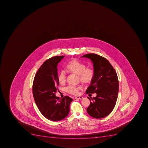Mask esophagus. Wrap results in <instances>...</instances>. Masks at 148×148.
I'll return each mask as SVG.
<instances>
[{
    "instance_id": "obj_1",
    "label": "esophagus",
    "mask_w": 148,
    "mask_h": 148,
    "mask_svg": "<svg viewBox=\"0 0 148 148\" xmlns=\"http://www.w3.org/2000/svg\"><path fill=\"white\" fill-rule=\"evenodd\" d=\"M75 98V99H78L82 100L83 99L84 97H76Z\"/></svg>"
}]
</instances>
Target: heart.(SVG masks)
Returning <instances> with one entry per match:
<instances>
[{"instance_id": "heart-1", "label": "heart", "mask_w": 148, "mask_h": 148, "mask_svg": "<svg viewBox=\"0 0 148 148\" xmlns=\"http://www.w3.org/2000/svg\"><path fill=\"white\" fill-rule=\"evenodd\" d=\"M66 71L71 74L77 75L80 82L85 84H88L92 82L95 76V71L92 67H86V65L76 59H73L66 65ZM58 79L60 84H65L66 81L65 73L60 72L58 75ZM82 90L81 86H69L66 88V91L70 94L76 95L79 91Z\"/></svg>"}]
</instances>
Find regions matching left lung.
Listing matches in <instances>:
<instances>
[{
  "label": "left lung",
  "mask_w": 148,
  "mask_h": 148,
  "mask_svg": "<svg viewBox=\"0 0 148 148\" xmlns=\"http://www.w3.org/2000/svg\"><path fill=\"white\" fill-rule=\"evenodd\" d=\"M82 57L91 60L95 71L94 78L86 90V94H97L91 99L88 97L90 103L87 108V112L96 119L104 118L111 113L117 101L119 87L117 73L108 60L102 56L89 53Z\"/></svg>",
  "instance_id": "8db88e82"
}]
</instances>
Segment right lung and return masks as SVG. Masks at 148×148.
I'll use <instances>...</instances> for the list:
<instances>
[{"label":"right lung","instance_id":"1","mask_svg":"<svg viewBox=\"0 0 148 148\" xmlns=\"http://www.w3.org/2000/svg\"><path fill=\"white\" fill-rule=\"evenodd\" d=\"M64 57L55 56L46 60L37 71L33 83V95L37 107L44 117L53 121H61L69 115L73 101L69 96L60 98L55 95L60 84L58 64Z\"/></svg>","mask_w":148,"mask_h":148}]
</instances>
